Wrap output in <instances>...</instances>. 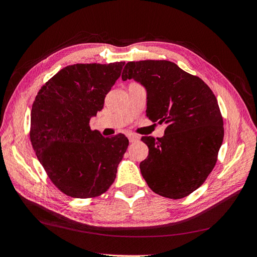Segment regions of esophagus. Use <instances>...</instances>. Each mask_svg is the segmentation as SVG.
I'll return each instance as SVG.
<instances>
[{"mask_svg":"<svg viewBox=\"0 0 257 257\" xmlns=\"http://www.w3.org/2000/svg\"><path fill=\"white\" fill-rule=\"evenodd\" d=\"M127 138H128L130 143H135V142L138 141V137L133 135V134H127Z\"/></svg>","mask_w":257,"mask_h":257,"instance_id":"1","label":"esophagus"}]
</instances>
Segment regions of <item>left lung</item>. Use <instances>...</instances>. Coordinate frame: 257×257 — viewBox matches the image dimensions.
I'll use <instances>...</instances> for the list:
<instances>
[{"label":"left lung","instance_id":"8db88e82","mask_svg":"<svg viewBox=\"0 0 257 257\" xmlns=\"http://www.w3.org/2000/svg\"><path fill=\"white\" fill-rule=\"evenodd\" d=\"M126 79L145 87L148 118L167 125L161 138H142L149 148L141 163L144 179L161 196H188L212 172L223 143L215 95L197 76L165 60L128 62L122 73V80Z\"/></svg>","mask_w":257,"mask_h":257}]
</instances>
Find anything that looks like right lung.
<instances>
[{
	"label": "right lung",
	"mask_w": 257,
	"mask_h": 257,
	"mask_svg": "<svg viewBox=\"0 0 257 257\" xmlns=\"http://www.w3.org/2000/svg\"><path fill=\"white\" fill-rule=\"evenodd\" d=\"M124 64L68 65L46 82L35 97L31 143L52 183L68 196L96 197L114 181L128 139L123 134L105 138L89 123L103 109L105 96Z\"/></svg>",
	"instance_id": "1"
}]
</instances>
